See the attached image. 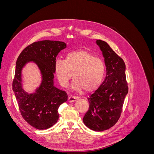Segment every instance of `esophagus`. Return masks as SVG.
<instances>
[{"label":"esophagus","instance_id":"esophagus-1","mask_svg":"<svg viewBox=\"0 0 154 154\" xmlns=\"http://www.w3.org/2000/svg\"><path fill=\"white\" fill-rule=\"evenodd\" d=\"M77 100V97L74 96H69V98H68V101L69 102H74L75 101Z\"/></svg>","mask_w":154,"mask_h":154}]
</instances>
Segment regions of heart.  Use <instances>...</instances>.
<instances>
[{
    "label": "heart",
    "mask_w": 154,
    "mask_h": 154,
    "mask_svg": "<svg viewBox=\"0 0 154 154\" xmlns=\"http://www.w3.org/2000/svg\"><path fill=\"white\" fill-rule=\"evenodd\" d=\"M54 71L61 86L66 87L68 85L73 73V89L91 92L101 83L105 67L103 60L95 57L89 51L77 49L68 53L65 60H56Z\"/></svg>",
    "instance_id": "b5f03b06"
}]
</instances>
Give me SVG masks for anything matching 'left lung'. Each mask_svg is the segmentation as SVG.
I'll use <instances>...</instances> for the list:
<instances>
[{"label":"left lung","instance_id":"left-lung-1","mask_svg":"<svg viewBox=\"0 0 154 154\" xmlns=\"http://www.w3.org/2000/svg\"><path fill=\"white\" fill-rule=\"evenodd\" d=\"M96 43L105 58L106 75L99 88L88 97L89 108L83 122L88 128L100 132L118 122L128 87L123 60L105 41L97 40Z\"/></svg>","mask_w":154,"mask_h":154}]
</instances>
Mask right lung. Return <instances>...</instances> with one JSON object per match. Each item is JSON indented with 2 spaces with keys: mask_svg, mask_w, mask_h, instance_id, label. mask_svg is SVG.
I'll list each match as a JSON object with an SVG mask.
<instances>
[{
  "mask_svg": "<svg viewBox=\"0 0 154 154\" xmlns=\"http://www.w3.org/2000/svg\"><path fill=\"white\" fill-rule=\"evenodd\" d=\"M66 48L63 42H36L27 46L17 60L13 91L23 118L36 129H47L57 123L59 106L67 100L66 92L55 87L53 82L56 57ZM29 61L38 66L43 78L40 87L32 94L24 91L21 86V69Z\"/></svg>",
  "mask_w": 154,
  "mask_h": 154,
  "instance_id": "right-lung-1",
  "label": "right lung"
}]
</instances>
